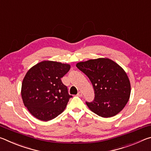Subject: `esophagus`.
<instances>
[{
  "label": "esophagus",
  "instance_id": "esophagus-1",
  "mask_svg": "<svg viewBox=\"0 0 151 151\" xmlns=\"http://www.w3.org/2000/svg\"><path fill=\"white\" fill-rule=\"evenodd\" d=\"M77 96H83V93H82L81 92H78V94H77Z\"/></svg>",
  "mask_w": 151,
  "mask_h": 151
}]
</instances>
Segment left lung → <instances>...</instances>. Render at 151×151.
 <instances>
[{"mask_svg": "<svg viewBox=\"0 0 151 151\" xmlns=\"http://www.w3.org/2000/svg\"><path fill=\"white\" fill-rule=\"evenodd\" d=\"M76 67L90 79L94 99L86 102L97 115L109 118L121 111L131 94V84L127 73L118 64L100 58L76 64Z\"/></svg>", "mask_w": 151, "mask_h": 151, "instance_id": "1", "label": "left lung"}]
</instances>
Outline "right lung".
I'll return each mask as SVG.
<instances>
[{
    "instance_id": "right-lung-1",
    "label": "right lung",
    "mask_w": 151,
    "mask_h": 151,
    "mask_svg": "<svg viewBox=\"0 0 151 151\" xmlns=\"http://www.w3.org/2000/svg\"><path fill=\"white\" fill-rule=\"evenodd\" d=\"M70 68L66 64L45 60L28 71L22 81L21 95L24 106L36 118L50 121L65 109L73 96L61 78Z\"/></svg>"
}]
</instances>
